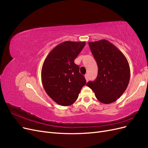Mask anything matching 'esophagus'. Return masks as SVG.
Wrapping results in <instances>:
<instances>
[{
    "instance_id": "1",
    "label": "esophagus",
    "mask_w": 148,
    "mask_h": 148,
    "mask_svg": "<svg viewBox=\"0 0 148 148\" xmlns=\"http://www.w3.org/2000/svg\"><path fill=\"white\" fill-rule=\"evenodd\" d=\"M84 78H85V79H86V82H88V79H89V77H88V74H86L84 75Z\"/></svg>"
}]
</instances>
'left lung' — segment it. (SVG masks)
<instances>
[{"instance_id": "1", "label": "left lung", "mask_w": 148, "mask_h": 148, "mask_svg": "<svg viewBox=\"0 0 148 148\" xmlns=\"http://www.w3.org/2000/svg\"><path fill=\"white\" fill-rule=\"evenodd\" d=\"M89 46L98 66L95 81L86 85L97 99L108 104L117 101L128 86L130 78L128 62L123 53L106 39L89 42Z\"/></svg>"}]
</instances>
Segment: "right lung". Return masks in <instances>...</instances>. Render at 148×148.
<instances>
[{"label":"right lung","mask_w":148,"mask_h":148,"mask_svg":"<svg viewBox=\"0 0 148 148\" xmlns=\"http://www.w3.org/2000/svg\"><path fill=\"white\" fill-rule=\"evenodd\" d=\"M85 42L65 41L57 45L44 60L41 70L42 86L57 104L69 106L77 101L83 86L84 77L74 62Z\"/></svg>","instance_id":"obj_1"}]
</instances>
